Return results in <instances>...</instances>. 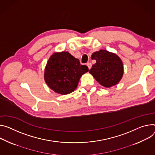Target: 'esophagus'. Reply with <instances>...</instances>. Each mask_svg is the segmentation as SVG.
Listing matches in <instances>:
<instances>
[{
    "label": "esophagus",
    "instance_id": "34e87169",
    "mask_svg": "<svg viewBox=\"0 0 155 155\" xmlns=\"http://www.w3.org/2000/svg\"><path fill=\"white\" fill-rule=\"evenodd\" d=\"M87 65L88 66V68H89V70L91 68V63H90V62H88L87 64Z\"/></svg>",
    "mask_w": 155,
    "mask_h": 155
}]
</instances>
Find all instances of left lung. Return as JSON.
Listing matches in <instances>:
<instances>
[{
	"instance_id": "left-lung-1",
	"label": "left lung",
	"mask_w": 155,
	"mask_h": 155,
	"mask_svg": "<svg viewBox=\"0 0 155 155\" xmlns=\"http://www.w3.org/2000/svg\"><path fill=\"white\" fill-rule=\"evenodd\" d=\"M91 58L96 63L89 72L101 85L109 88L120 81L124 75V65L117 54L101 49L93 52Z\"/></svg>"
}]
</instances>
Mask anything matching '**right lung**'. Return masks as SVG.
<instances>
[{
  "mask_svg": "<svg viewBox=\"0 0 155 155\" xmlns=\"http://www.w3.org/2000/svg\"><path fill=\"white\" fill-rule=\"evenodd\" d=\"M87 72L88 67L81 65L79 59L68 52H56L47 62L44 78L54 92L68 94L77 88L80 78Z\"/></svg>",
  "mask_w": 155,
  "mask_h": 155,
  "instance_id": "obj_1",
  "label": "right lung"
}]
</instances>
